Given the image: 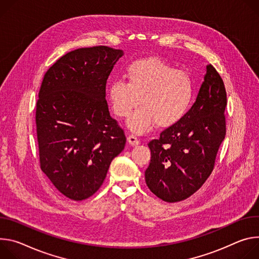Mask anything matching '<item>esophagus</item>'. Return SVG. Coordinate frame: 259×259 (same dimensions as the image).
Instances as JSON below:
<instances>
[{
    "mask_svg": "<svg viewBox=\"0 0 259 259\" xmlns=\"http://www.w3.org/2000/svg\"><path fill=\"white\" fill-rule=\"evenodd\" d=\"M127 142H128V144L132 146H136V145L140 144V140L136 136H133V135H130L127 137Z\"/></svg>",
    "mask_w": 259,
    "mask_h": 259,
    "instance_id": "1",
    "label": "esophagus"
}]
</instances>
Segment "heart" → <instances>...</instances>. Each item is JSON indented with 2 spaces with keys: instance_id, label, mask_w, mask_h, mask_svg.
Masks as SVG:
<instances>
[{
  "instance_id": "b5f03b06",
  "label": "heart",
  "mask_w": 259,
  "mask_h": 259,
  "mask_svg": "<svg viewBox=\"0 0 259 259\" xmlns=\"http://www.w3.org/2000/svg\"><path fill=\"white\" fill-rule=\"evenodd\" d=\"M128 82L113 80L109 100L114 113L127 117L128 128L138 135L149 132L154 124L167 128L177 124L187 113L193 97L189 76L158 57H147L132 63L126 69Z\"/></svg>"
}]
</instances>
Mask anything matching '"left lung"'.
I'll use <instances>...</instances> for the list:
<instances>
[{
  "label": "left lung",
  "mask_w": 259,
  "mask_h": 259,
  "mask_svg": "<svg viewBox=\"0 0 259 259\" xmlns=\"http://www.w3.org/2000/svg\"><path fill=\"white\" fill-rule=\"evenodd\" d=\"M224 83L212 65L206 68L196 100L177 124L149 142L148 188L160 199L176 203L192 195L211 175L226 133Z\"/></svg>",
  "instance_id": "1"
}]
</instances>
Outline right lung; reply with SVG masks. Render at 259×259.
I'll return each mask as SVG.
<instances>
[{
  "label": "right lung",
  "instance_id": "right-lung-1",
  "mask_svg": "<svg viewBox=\"0 0 259 259\" xmlns=\"http://www.w3.org/2000/svg\"><path fill=\"white\" fill-rule=\"evenodd\" d=\"M122 55L108 46L78 48L44 75L36 109L40 165L71 199L97 192L124 149L125 135L106 101L107 79Z\"/></svg>",
  "mask_w": 259,
  "mask_h": 259
}]
</instances>
